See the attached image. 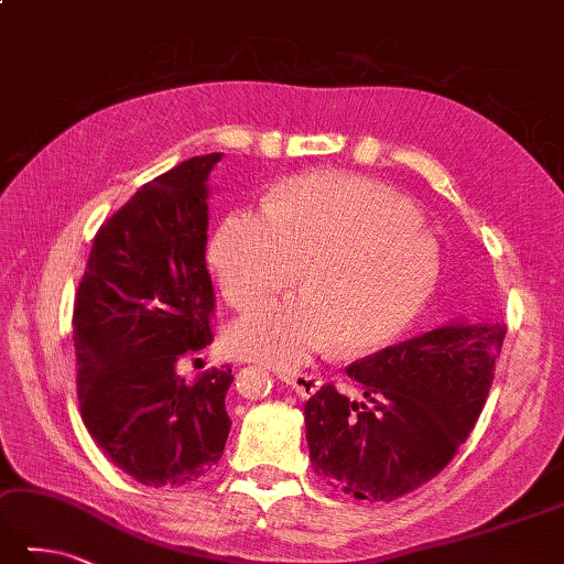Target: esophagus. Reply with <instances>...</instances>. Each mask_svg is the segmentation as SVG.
<instances>
[{"label":"esophagus","mask_w":564,"mask_h":564,"mask_svg":"<svg viewBox=\"0 0 564 564\" xmlns=\"http://www.w3.org/2000/svg\"><path fill=\"white\" fill-rule=\"evenodd\" d=\"M278 376L284 386H290L300 398H312L314 392L322 388V378L312 373H286V370H282Z\"/></svg>","instance_id":"1"}]
</instances>
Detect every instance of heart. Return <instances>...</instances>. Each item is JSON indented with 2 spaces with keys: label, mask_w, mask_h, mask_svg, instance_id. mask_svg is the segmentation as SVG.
I'll return each mask as SVG.
<instances>
[{
  "label": "heart",
  "mask_w": 564,
  "mask_h": 564,
  "mask_svg": "<svg viewBox=\"0 0 564 564\" xmlns=\"http://www.w3.org/2000/svg\"><path fill=\"white\" fill-rule=\"evenodd\" d=\"M208 262L236 310L297 274L300 293L257 303L226 336L232 354L278 368L302 366L328 344L346 356L390 346L430 302L442 270L412 200L344 172L284 178L264 214L230 210L210 236Z\"/></svg>",
  "instance_id": "1"
}]
</instances>
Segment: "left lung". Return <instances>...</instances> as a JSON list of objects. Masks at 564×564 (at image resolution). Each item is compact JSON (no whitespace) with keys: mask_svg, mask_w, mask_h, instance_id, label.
I'll return each mask as SVG.
<instances>
[{"mask_svg":"<svg viewBox=\"0 0 564 564\" xmlns=\"http://www.w3.org/2000/svg\"><path fill=\"white\" fill-rule=\"evenodd\" d=\"M506 324L452 322L348 366L360 400L324 386L304 402L314 471L358 501L437 476L484 410Z\"/></svg>","mask_w":564,"mask_h":564,"instance_id":"8db88e82","label":"left lung"}]
</instances>
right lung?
<instances>
[{
    "mask_svg": "<svg viewBox=\"0 0 564 564\" xmlns=\"http://www.w3.org/2000/svg\"><path fill=\"white\" fill-rule=\"evenodd\" d=\"M220 156L186 159L102 223L73 306L85 427L117 469L154 488L208 474L230 432V368L194 382L176 373L214 341L206 232Z\"/></svg>",
    "mask_w": 564,
    "mask_h": 564,
    "instance_id": "1",
    "label": "right lung"
}]
</instances>
